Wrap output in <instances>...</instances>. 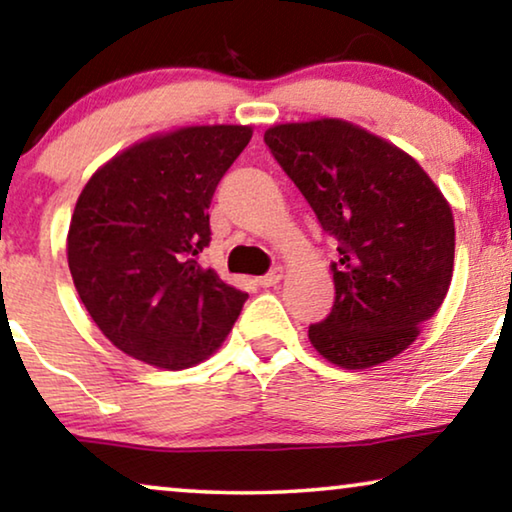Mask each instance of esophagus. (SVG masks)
Segmentation results:
<instances>
[{
    "mask_svg": "<svg viewBox=\"0 0 512 512\" xmlns=\"http://www.w3.org/2000/svg\"><path fill=\"white\" fill-rule=\"evenodd\" d=\"M280 278H283V269H280V266H276V269H271L269 273H264V276H259L257 283L262 285V287H273V285L280 283Z\"/></svg>",
    "mask_w": 512,
    "mask_h": 512,
    "instance_id": "obj_1",
    "label": "esophagus"
}]
</instances>
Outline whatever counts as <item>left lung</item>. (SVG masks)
<instances>
[{
    "label": "left lung",
    "mask_w": 512,
    "mask_h": 512,
    "mask_svg": "<svg viewBox=\"0 0 512 512\" xmlns=\"http://www.w3.org/2000/svg\"><path fill=\"white\" fill-rule=\"evenodd\" d=\"M264 143L338 241L334 306L308 327L313 348L343 369L397 357L448 294V201L413 157L345 120L276 125Z\"/></svg>",
    "instance_id": "8db88e82"
}]
</instances>
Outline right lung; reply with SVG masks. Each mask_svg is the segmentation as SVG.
I'll use <instances>...</instances> for the list:
<instances>
[{
  "instance_id": "right-lung-1",
  "label": "right lung",
  "mask_w": 512,
  "mask_h": 512,
  "mask_svg": "<svg viewBox=\"0 0 512 512\" xmlns=\"http://www.w3.org/2000/svg\"><path fill=\"white\" fill-rule=\"evenodd\" d=\"M243 125L183 127L136 143L83 187L67 259L90 318L125 355L187 369L220 348L248 294L204 269L215 187L248 146Z\"/></svg>"
}]
</instances>
